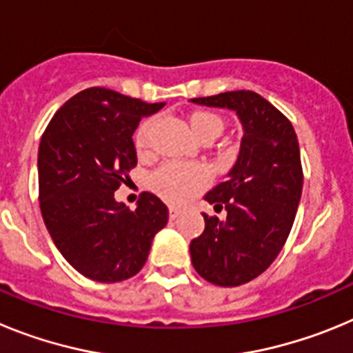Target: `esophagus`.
I'll list each match as a JSON object with an SVG mask.
<instances>
[{"label": "esophagus", "instance_id": "esophagus-1", "mask_svg": "<svg viewBox=\"0 0 353 353\" xmlns=\"http://www.w3.org/2000/svg\"><path fill=\"white\" fill-rule=\"evenodd\" d=\"M180 208L179 207H170V219H176V217H179L180 215Z\"/></svg>", "mask_w": 353, "mask_h": 353}]
</instances>
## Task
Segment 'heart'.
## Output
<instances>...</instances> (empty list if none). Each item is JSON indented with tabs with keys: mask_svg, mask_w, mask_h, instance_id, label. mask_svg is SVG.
Here are the masks:
<instances>
[{
	"mask_svg": "<svg viewBox=\"0 0 353 353\" xmlns=\"http://www.w3.org/2000/svg\"><path fill=\"white\" fill-rule=\"evenodd\" d=\"M192 130L196 136L203 138L207 134H217L223 130V120L217 114L208 111H196L189 118ZM155 125V120H145L136 130L134 143L139 154H146L150 148V136ZM212 171L210 168L201 162H179L170 161L164 162L159 170H155L150 176V189L155 194L161 196L170 203H185L210 183Z\"/></svg>",
	"mask_w": 353,
	"mask_h": 353,
	"instance_id": "obj_1",
	"label": "heart"
}]
</instances>
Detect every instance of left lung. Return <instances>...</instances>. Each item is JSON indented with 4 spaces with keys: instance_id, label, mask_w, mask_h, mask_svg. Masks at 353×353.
<instances>
[{
    "instance_id": "1",
    "label": "left lung",
    "mask_w": 353,
    "mask_h": 353,
    "mask_svg": "<svg viewBox=\"0 0 353 353\" xmlns=\"http://www.w3.org/2000/svg\"><path fill=\"white\" fill-rule=\"evenodd\" d=\"M194 104L235 111L242 141L226 182L205 194L226 221L205 217V232L191 242L196 272L217 286H240L269 269L285 245L302 194L301 150L288 118L249 90L191 99Z\"/></svg>"
}]
</instances>
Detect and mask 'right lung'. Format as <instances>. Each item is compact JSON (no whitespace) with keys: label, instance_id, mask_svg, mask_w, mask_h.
<instances>
[{"label":"right lung","instance_id":"1","mask_svg":"<svg viewBox=\"0 0 353 353\" xmlns=\"http://www.w3.org/2000/svg\"><path fill=\"white\" fill-rule=\"evenodd\" d=\"M148 104L113 90H83L54 113L39 146V198L43 223L65 260L99 283L136 276L152 240L168 223V207L143 192L129 210L114 191L138 164L132 141Z\"/></svg>","mask_w":353,"mask_h":353}]
</instances>
